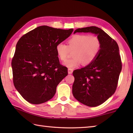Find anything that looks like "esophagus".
<instances>
[{"instance_id": "obj_1", "label": "esophagus", "mask_w": 133, "mask_h": 133, "mask_svg": "<svg viewBox=\"0 0 133 133\" xmlns=\"http://www.w3.org/2000/svg\"><path fill=\"white\" fill-rule=\"evenodd\" d=\"M73 72V69H68V73L69 74H71Z\"/></svg>"}]
</instances>
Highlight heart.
Here are the masks:
<instances>
[{
  "label": "heart",
  "instance_id": "heart-1",
  "mask_svg": "<svg viewBox=\"0 0 133 133\" xmlns=\"http://www.w3.org/2000/svg\"><path fill=\"white\" fill-rule=\"evenodd\" d=\"M68 46L63 43L56 44L55 50L59 59L65 61L68 58L70 51H73L74 58L67 61L64 64L69 68H75L82 64L87 66L92 63L101 49V42L95 35L76 34L67 41Z\"/></svg>",
  "mask_w": 133,
  "mask_h": 133
}]
</instances>
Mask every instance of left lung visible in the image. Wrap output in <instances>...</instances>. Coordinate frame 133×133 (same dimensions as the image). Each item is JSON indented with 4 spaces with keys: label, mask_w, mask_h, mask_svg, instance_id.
<instances>
[{
    "label": "left lung",
    "mask_w": 133,
    "mask_h": 133,
    "mask_svg": "<svg viewBox=\"0 0 133 133\" xmlns=\"http://www.w3.org/2000/svg\"><path fill=\"white\" fill-rule=\"evenodd\" d=\"M76 32H91L100 39L101 49L89 66L73 71L72 94L76 99L90 107L102 104L114 94L122 70L119 47L115 40L95 26L78 29Z\"/></svg>",
    "instance_id": "left-lung-1"
}]
</instances>
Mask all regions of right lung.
Wrapping results in <instances>:
<instances>
[{
	"instance_id": "right-lung-1",
	"label": "right lung",
	"mask_w": 133,
	"mask_h": 133,
	"mask_svg": "<svg viewBox=\"0 0 133 133\" xmlns=\"http://www.w3.org/2000/svg\"><path fill=\"white\" fill-rule=\"evenodd\" d=\"M72 31V29L42 26L19 39L11 62L13 82L29 103L38 104L51 99L58 84L68 74L67 67L60 64L55 47Z\"/></svg>"
}]
</instances>
